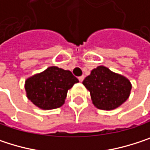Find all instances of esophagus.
<instances>
[{
    "label": "esophagus",
    "mask_w": 150,
    "mask_h": 150,
    "mask_svg": "<svg viewBox=\"0 0 150 150\" xmlns=\"http://www.w3.org/2000/svg\"><path fill=\"white\" fill-rule=\"evenodd\" d=\"M78 79H79V81H83V79H84V75H81V76L78 77Z\"/></svg>",
    "instance_id": "obj_1"
}]
</instances>
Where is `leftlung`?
<instances>
[{
  "instance_id": "left-lung-1",
  "label": "left lung",
  "mask_w": 150,
  "mask_h": 150,
  "mask_svg": "<svg viewBox=\"0 0 150 150\" xmlns=\"http://www.w3.org/2000/svg\"><path fill=\"white\" fill-rule=\"evenodd\" d=\"M82 84L90 92L93 104L103 110L121 106L129 98L132 88L126 77L112 72L104 66L94 69Z\"/></svg>"
}]
</instances>
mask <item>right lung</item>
I'll return each mask as SVG.
<instances>
[{
  "instance_id": "right-lung-1",
  "label": "right lung",
  "mask_w": 150,
  "mask_h": 150,
  "mask_svg": "<svg viewBox=\"0 0 150 150\" xmlns=\"http://www.w3.org/2000/svg\"><path fill=\"white\" fill-rule=\"evenodd\" d=\"M77 82L78 79L69 70L53 66L27 79L25 89L28 98L35 106L54 109L64 104L68 90Z\"/></svg>"
}]
</instances>
